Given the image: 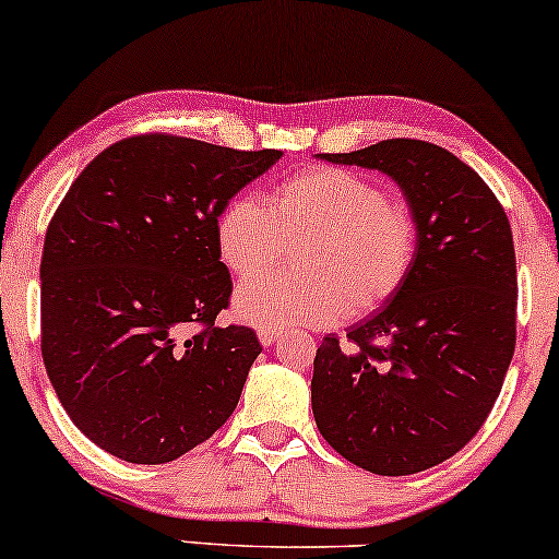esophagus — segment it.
<instances>
[{
	"instance_id": "1",
	"label": "esophagus",
	"mask_w": 559,
	"mask_h": 559,
	"mask_svg": "<svg viewBox=\"0 0 559 559\" xmlns=\"http://www.w3.org/2000/svg\"><path fill=\"white\" fill-rule=\"evenodd\" d=\"M280 338H282V333H277V331H259V343H262L264 348L274 346Z\"/></svg>"
}]
</instances>
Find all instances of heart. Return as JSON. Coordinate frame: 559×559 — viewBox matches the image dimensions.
I'll use <instances>...</instances> for the list:
<instances>
[{"mask_svg": "<svg viewBox=\"0 0 559 559\" xmlns=\"http://www.w3.org/2000/svg\"><path fill=\"white\" fill-rule=\"evenodd\" d=\"M296 252L297 278L251 281ZM415 221L377 182L338 167H310L272 195H236L216 221L221 262L236 280L234 316L262 331L323 328L366 316L404 285L415 262Z\"/></svg>", "mask_w": 559, "mask_h": 559, "instance_id": "b5f03b06", "label": "heart"}]
</instances>
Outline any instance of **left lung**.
Listing matches in <instances>:
<instances>
[{
  "label": "left lung",
  "mask_w": 559,
  "mask_h": 559,
  "mask_svg": "<svg viewBox=\"0 0 559 559\" xmlns=\"http://www.w3.org/2000/svg\"><path fill=\"white\" fill-rule=\"evenodd\" d=\"M335 165L384 173L415 221V262L392 300L325 335L312 415L328 445L377 476L455 455L486 423L516 343V257L501 203L453 152L384 140Z\"/></svg>",
  "instance_id": "1"
}]
</instances>
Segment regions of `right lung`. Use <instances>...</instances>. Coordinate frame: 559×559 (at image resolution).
<instances>
[{
  "label": "right lung",
  "mask_w": 559,
  "mask_h": 559,
  "mask_svg": "<svg viewBox=\"0 0 559 559\" xmlns=\"http://www.w3.org/2000/svg\"><path fill=\"white\" fill-rule=\"evenodd\" d=\"M280 157L132 136L91 159L58 205L40 262L43 361L106 453L170 463L231 417L262 346L251 328L213 325L231 295L216 221ZM188 324L204 331L186 336Z\"/></svg>",
  "instance_id": "add662e5"
}]
</instances>
